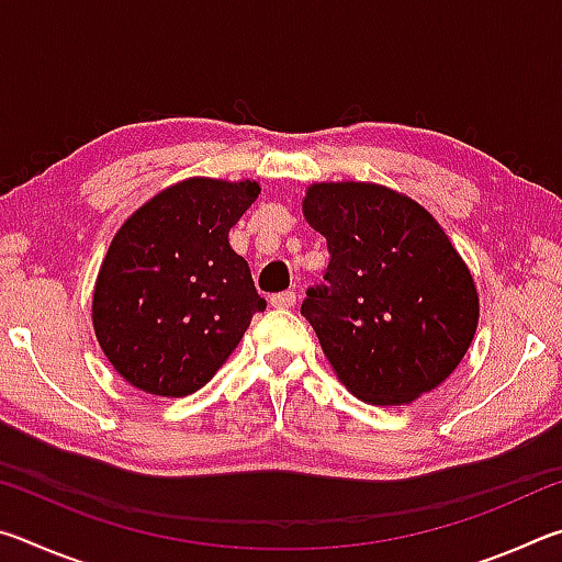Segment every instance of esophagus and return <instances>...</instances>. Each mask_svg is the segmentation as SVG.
<instances>
[{
  "label": "esophagus",
  "instance_id": "34e87169",
  "mask_svg": "<svg viewBox=\"0 0 562 562\" xmlns=\"http://www.w3.org/2000/svg\"><path fill=\"white\" fill-rule=\"evenodd\" d=\"M270 304L274 310H292L297 304V292L288 290V292H278L270 297Z\"/></svg>",
  "mask_w": 562,
  "mask_h": 562
}]
</instances>
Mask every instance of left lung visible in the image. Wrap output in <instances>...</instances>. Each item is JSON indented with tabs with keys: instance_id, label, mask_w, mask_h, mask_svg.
I'll use <instances>...</instances> for the list:
<instances>
[{
	"instance_id": "8db88e82",
	"label": "left lung",
	"mask_w": 562,
	"mask_h": 562,
	"mask_svg": "<svg viewBox=\"0 0 562 562\" xmlns=\"http://www.w3.org/2000/svg\"><path fill=\"white\" fill-rule=\"evenodd\" d=\"M302 211L329 265L300 312L341 384L379 406L439 386L479 325L473 278L441 225L374 183H317Z\"/></svg>"
}]
</instances>
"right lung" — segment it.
<instances>
[{
    "instance_id": "obj_1",
    "label": "right lung",
    "mask_w": 562,
    "mask_h": 562,
    "mask_svg": "<svg viewBox=\"0 0 562 562\" xmlns=\"http://www.w3.org/2000/svg\"><path fill=\"white\" fill-rule=\"evenodd\" d=\"M258 195L255 180L190 178L121 225L93 290V329L128 384L156 396L198 392L265 312L227 243Z\"/></svg>"
}]
</instances>
